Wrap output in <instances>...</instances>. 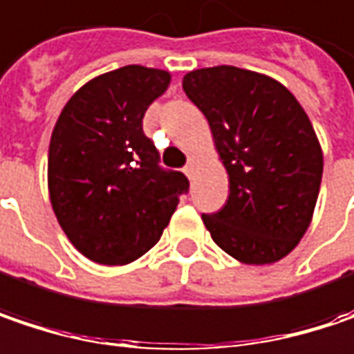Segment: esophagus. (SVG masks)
<instances>
[{
    "instance_id": "esophagus-1",
    "label": "esophagus",
    "mask_w": 354,
    "mask_h": 354,
    "mask_svg": "<svg viewBox=\"0 0 354 354\" xmlns=\"http://www.w3.org/2000/svg\"><path fill=\"white\" fill-rule=\"evenodd\" d=\"M196 168H198V160H196V158H190V160H188V164H186V168H184L186 176H188V178L194 176Z\"/></svg>"
}]
</instances>
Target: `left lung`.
I'll return each mask as SVG.
<instances>
[{
    "instance_id": "8db88e82",
    "label": "left lung",
    "mask_w": 354,
    "mask_h": 354,
    "mask_svg": "<svg viewBox=\"0 0 354 354\" xmlns=\"http://www.w3.org/2000/svg\"><path fill=\"white\" fill-rule=\"evenodd\" d=\"M182 88L229 174L227 205L203 214L212 241L247 266L283 259L312 223L322 180V147L302 105L272 77L227 64L186 73Z\"/></svg>"
}]
</instances>
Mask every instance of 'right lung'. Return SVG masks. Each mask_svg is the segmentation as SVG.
<instances>
[{
	"mask_svg": "<svg viewBox=\"0 0 354 354\" xmlns=\"http://www.w3.org/2000/svg\"><path fill=\"white\" fill-rule=\"evenodd\" d=\"M172 75L140 64L99 75L68 99L48 147L52 210L68 241L101 266H127L160 241L180 194L182 172L162 170L145 138L147 107Z\"/></svg>",
	"mask_w": 354,
	"mask_h": 354,
	"instance_id": "1",
	"label": "right lung"
}]
</instances>
